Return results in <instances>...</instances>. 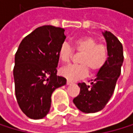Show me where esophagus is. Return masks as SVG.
<instances>
[{"label": "esophagus", "mask_w": 133, "mask_h": 133, "mask_svg": "<svg viewBox=\"0 0 133 133\" xmlns=\"http://www.w3.org/2000/svg\"><path fill=\"white\" fill-rule=\"evenodd\" d=\"M73 84V82H72V81H71V80H67L66 81V84L67 85H71V84Z\"/></svg>", "instance_id": "34e87169"}]
</instances>
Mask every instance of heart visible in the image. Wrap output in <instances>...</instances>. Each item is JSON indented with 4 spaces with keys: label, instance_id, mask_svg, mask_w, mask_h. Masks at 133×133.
Here are the masks:
<instances>
[{
    "label": "heart",
    "instance_id": "heart-1",
    "mask_svg": "<svg viewBox=\"0 0 133 133\" xmlns=\"http://www.w3.org/2000/svg\"><path fill=\"white\" fill-rule=\"evenodd\" d=\"M81 53L78 58L79 64H70L60 69V75L69 80H76L85 77L89 72H97L107 62V47L97 44L95 38L85 36L77 38L74 41L73 48L67 43H63L58 49V57L62 62H70L74 54Z\"/></svg>",
    "mask_w": 133,
    "mask_h": 133
}]
</instances>
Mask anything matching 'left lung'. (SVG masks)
I'll return each instance as SVG.
<instances>
[{
    "label": "left lung",
    "instance_id": "left-lung-1",
    "mask_svg": "<svg viewBox=\"0 0 133 133\" xmlns=\"http://www.w3.org/2000/svg\"><path fill=\"white\" fill-rule=\"evenodd\" d=\"M102 34L107 45V62L89 85L78 84L79 94L73 99L75 107L88 114L102 110L108 103L115 91L123 62V45L118 38L110 31H105Z\"/></svg>",
    "mask_w": 133,
    "mask_h": 133
}]
</instances>
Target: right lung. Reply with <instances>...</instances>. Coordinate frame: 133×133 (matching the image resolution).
Instances as JSON below:
<instances>
[{"instance_id": "obj_1", "label": "right lung", "mask_w": 133, "mask_h": 133, "mask_svg": "<svg viewBox=\"0 0 133 133\" xmlns=\"http://www.w3.org/2000/svg\"><path fill=\"white\" fill-rule=\"evenodd\" d=\"M64 31L50 25L37 28L21 41L15 54V96L20 109L30 119L46 116L53 92L66 84L64 77L57 75Z\"/></svg>"}]
</instances>
